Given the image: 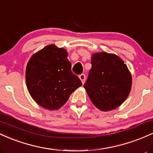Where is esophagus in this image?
<instances>
[{
	"label": "esophagus",
	"instance_id": "obj_1",
	"mask_svg": "<svg viewBox=\"0 0 153 153\" xmlns=\"http://www.w3.org/2000/svg\"><path fill=\"white\" fill-rule=\"evenodd\" d=\"M79 78H80V80H81V81H82V83L84 84V82H85V74L80 75Z\"/></svg>",
	"mask_w": 153,
	"mask_h": 153
}]
</instances>
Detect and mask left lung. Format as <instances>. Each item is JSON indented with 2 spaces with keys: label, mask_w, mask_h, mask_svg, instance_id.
<instances>
[{
  "label": "left lung",
  "mask_w": 153,
  "mask_h": 153,
  "mask_svg": "<svg viewBox=\"0 0 153 153\" xmlns=\"http://www.w3.org/2000/svg\"><path fill=\"white\" fill-rule=\"evenodd\" d=\"M92 68L83 87L94 106L103 111L117 108L129 96L131 75L120 57L107 52L91 57Z\"/></svg>",
  "instance_id": "left-lung-1"
}]
</instances>
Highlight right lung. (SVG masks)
<instances>
[{
  "label": "right lung",
  "instance_id": "right-lung-1",
  "mask_svg": "<svg viewBox=\"0 0 153 153\" xmlns=\"http://www.w3.org/2000/svg\"><path fill=\"white\" fill-rule=\"evenodd\" d=\"M26 83L32 99L39 106L57 110L82 82L71 71L68 52L54 45L33 54L26 69Z\"/></svg>",
  "mask_w": 153,
  "mask_h": 153
}]
</instances>
